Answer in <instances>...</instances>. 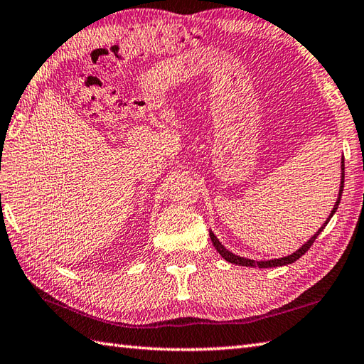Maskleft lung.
Instances as JSON below:
<instances>
[{
	"label": "left lung",
	"instance_id": "obj_1",
	"mask_svg": "<svg viewBox=\"0 0 364 364\" xmlns=\"http://www.w3.org/2000/svg\"><path fill=\"white\" fill-rule=\"evenodd\" d=\"M343 164H341V168H343V173H341V188H339V197H341V194H343V189H344V158H343ZM339 200L341 198H338L336 200V205H335V208H333V211H331V214H330V218L327 219V222L323 223V225L316 231V235L310 239V241H308L306 244H304L300 247V249L296 252V253H292V255H289V257H284V258H278V259H269V261H253V259H249V258H242V257H237V255H235V253H231L230 250H227L225 247H223L220 242H219V239L214 236V233L213 231H210V236H211V241H213V244H214V247H215V250H218L223 258H225L228 262H233V264H239V266H247V267H261V269H264V267H277V266H286V264H291V262H294V261H297L301 255H305L308 250H310V247L313 245V242L316 241V237H318L319 235H321V231L326 228V225L328 223V220L331 219V215H333L335 213H336V210H338V205H339Z\"/></svg>",
	"mask_w": 364,
	"mask_h": 364
}]
</instances>
